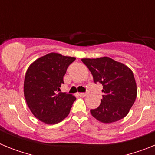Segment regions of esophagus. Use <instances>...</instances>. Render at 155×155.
Returning a JSON list of instances; mask_svg holds the SVG:
<instances>
[{
    "label": "esophagus",
    "mask_w": 155,
    "mask_h": 155,
    "mask_svg": "<svg viewBox=\"0 0 155 155\" xmlns=\"http://www.w3.org/2000/svg\"><path fill=\"white\" fill-rule=\"evenodd\" d=\"M87 93H80V94H79V95H80V96H81V97H85V96H87Z\"/></svg>",
    "instance_id": "esophagus-1"
}]
</instances>
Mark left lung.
Wrapping results in <instances>:
<instances>
[{"mask_svg": "<svg viewBox=\"0 0 155 155\" xmlns=\"http://www.w3.org/2000/svg\"><path fill=\"white\" fill-rule=\"evenodd\" d=\"M93 76L94 81L103 86L102 98L91 116L103 124L124 119L134 105L137 94L133 71L127 65L107 57L81 59Z\"/></svg>", "mask_w": 155, "mask_h": 155, "instance_id": "1", "label": "left lung"}]
</instances>
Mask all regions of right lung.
I'll return each mask as SVG.
<instances>
[{"label": "right lung", "instance_id": "1", "mask_svg": "<svg viewBox=\"0 0 155 155\" xmlns=\"http://www.w3.org/2000/svg\"><path fill=\"white\" fill-rule=\"evenodd\" d=\"M75 57L50 53L36 59L27 69L24 96L35 118L49 125L58 124L69 115L76 98L58 92L68 66Z\"/></svg>", "mask_w": 155, "mask_h": 155}]
</instances>
